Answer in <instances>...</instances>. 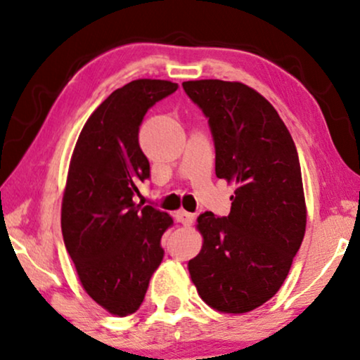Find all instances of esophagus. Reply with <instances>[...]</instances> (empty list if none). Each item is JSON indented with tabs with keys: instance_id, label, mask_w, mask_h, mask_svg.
<instances>
[{
	"instance_id": "34e87169",
	"label": "esophagus",
	"mask_w": 360,
	"mask_h": 360,
	"mask_svg": "<svg viewBox=\"0 0 360 360\" xmlns=\"http://www.w3.org/2000/svg\"><path fill=\"white\" fill-rule=\"evenodd\" d=\"M174 218H176L177 223L184 224V226H189V224L194 221V214L193 213H188V211H184V210L176 211Z\"/></svg>"
}]
</instances>
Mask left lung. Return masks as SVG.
Segmentation results:
<instances>
[{
	"mask_svg": "<svg viewBox=\"0 0 360 360\" xmlns=\"http://www.w3.org/2000/svg\"><path fill=\"white\" fill-rule=\"evenodd\" d=\"M183 89L210 119L216 176L235 186L231 211L198 218L202 246L188 270L199 297L246 314L278 292L305 235L300 161L275 107L241 82L189 80Z\"/></svg>",
	"mask_w": 360,
	"mask_h": 360,
	"instance_id": "8db88e82",
	"label": "left lung"
}]
</instances>
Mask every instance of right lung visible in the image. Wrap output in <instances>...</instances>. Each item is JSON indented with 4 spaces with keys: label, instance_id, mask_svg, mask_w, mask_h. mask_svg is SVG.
Returning <instances> with one entry per match:
<instances>
[{
    "label": "right lung",
    "instance_id": "right-lung-1",
    "mask_svg": "<svg viewBox=\"0 0 360 360\" xmlns=\"http://www.w3.org/2000/svg\"><path fill=\"white\" fill-rule=\"evenodd\" d=\"M169 80L139 79L112 92L82 129L62 199V233L82 287L115 317L141 307L155 268L161 238L172 218L134 201L149 177L139 146L146 112L176 92Z\"/></svg>",
    "mask_w": 360,
    "mask_h": 360
}]
</instances>
